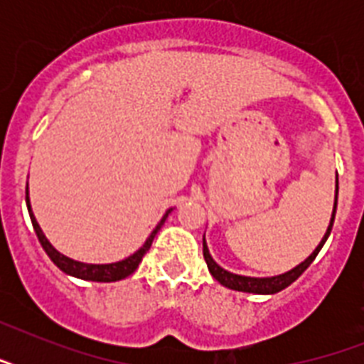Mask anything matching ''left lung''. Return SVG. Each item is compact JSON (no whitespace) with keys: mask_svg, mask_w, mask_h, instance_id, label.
I'll return each instance as SVG.
<instances>
[{"mask_svg":"<svg viewBox=\"0 0 364 364\" xmlns=\"http://www.w3.org/2000/svg\"><path fill=\"white\" fill-rule=\"evenodd\" d=\"M336 202H338V179H336V198H334V210H333V217H331V225H328L327 232L323 236L321 243L317 245L316 251L304 260V262H300L296 268L293 270L285 272L282 276H274V277H247V276H238V274H232V272H227L223 270L221 266L217 264L215 260L211 259L210 251H208V245H205V240H204V259H205V264L210 268V274L215 277L217 282L225 285L228 289H234V291H243V293H257V294H274V293H279L283 291L285 287H289L294 279H299L304 270L308 266L314 262V259L317 257V253L321 251L323 243L327 242L328 234L333 230V223H334V213H336Z\"/></svg>","mask_w":364,"mask_h":364,"instance_id":"left-lung-1","label":"left lung"}]
</instances>
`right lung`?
<instances>
[{"label":"right lung","mask_w":364,"mask_h":364,"mask_svg":"<svg viewBox=\"0 0 364 364\" xmlns=\"http://www.w3.org/2000/svg\"><path fill=\"white\" fill-rule=\"evenodd\" d=\"M26 204H28L31 225H33V230H36L37 238H39V243H41L43 249H45V253L50 257V260H53L54 264L58 266L62 272H65V274H70V276L81 277V279H88V282H104V283L119 282V279H124V277H128L130 274L136 272V268L139 266V262H141L143 255L147 253L149 249H151V243H153L154 236H156V232L162 228L166 217H168V213L171 211V210L166 211V215L162 217V221H160L159 225H156V228L151 232L147 242L143 243V247L137 249L136 253L130 255L128 259L121 260V262H113V264H85V262H79V260H73L70 259V257H65V255L58 253V251L48 243V240L45 238V234H43V230L39 228V225H37L36 217H33V213H31L30 200H28V187H26Z\"/></svg>","instance_id":"add662e5"}]
</instances>
